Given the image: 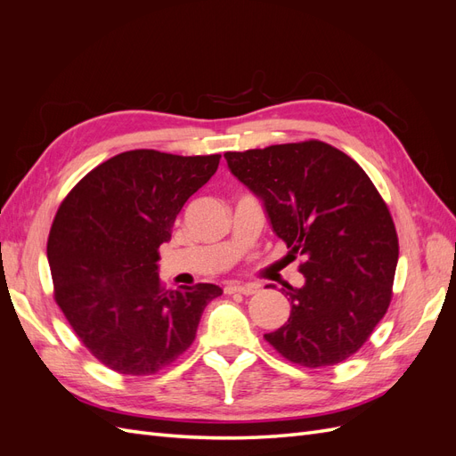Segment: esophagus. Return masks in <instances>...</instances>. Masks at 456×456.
I'll return each instance as SVG.
<instances>
[{
    "label": "esophagus",
    "mask_w": 456,
    "mask_h": 456,
    "mask_svg": "<svg viewBox=\"0 0 456 456\" xmlns=\"http://www.w3.org/2000/svg\"><path fill=\"white\" fill-rule=\"evenodd\" d=\"M256 291H258L256 285H228V287L224 289L226 295H236V293H240V295H245V297H251V295H255Z\"/></svg>",
    "instance_id": "esophagus-1"
}]
</instances>
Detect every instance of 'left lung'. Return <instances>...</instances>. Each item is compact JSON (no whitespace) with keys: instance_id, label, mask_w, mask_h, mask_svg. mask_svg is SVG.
<instances>
[{"instance_id":"obj_1","label":"left lung","mask_w":456,"mask_h":456,"mask_svg":"<svg viewBox=\"0 0 456 456\" xmlns=\"http://www.w3.org/2000/svg\"><path fill=\"white\" fill-rule=\"evenodd\" d=\"M230 173L262 201L305 285H289L291 315L265 338L285 360L329 367L363 346L392 300L397 233L367 173L320 141L228 151Z\"/></svg>"}]
</instances>
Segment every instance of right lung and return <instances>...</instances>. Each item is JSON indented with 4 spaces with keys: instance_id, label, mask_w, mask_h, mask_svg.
I'll use <instances>...</instances> for the list:
<instances>
[{
    "instance_id": "1",
    "label": "right lung",
    "mask_w": 456,
    "mask_h": 456,
    "mask_svg": "<svg viewBox=\"0 0 456 456\" xmlns=\"http://www.w3.org/2000/svg\"><path fill=\"white\" fill-rule=\"evenodd\" d=\"M220 156L123 151L74 186L53 220L54 300L86 348L121 375L171 365L196 338L213 283L163 289L159 245L176 215L216 173Z\"/></svg>"
}]
</instances>
